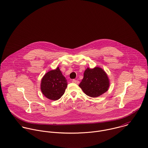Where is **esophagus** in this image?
<instances>
[{
    "label": "esophagus",
    "mask_w": 148,
    "mask_h": 148,
    "mask_svg": "<svg viewBox=\"0 0 148 148\" xmlns=\"http://www.w3.org/2000/svg\"><path fill=\"white\" fill-rule=\"evenodd\" d=\"M72 82H73V83H74L77 84L79 83V81H78V80H75V79L72 80Z\"/></svg>",
    "instance_id": "34e87169"
}]
</instances>
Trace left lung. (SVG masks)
<instances>
[{
    "label": "left lung",
    "mask_w": 148,
    "mask_h": 148,
    "mask_svg": "<svg viewBox=\"0 0 148 148\" xmlns=\"http://www.w3.org/2000/svg\"><path fill=\"white\" fill-rule=\"evenodd\" d=\"M79 86L88 97L97 98L108 91L110 80L106 72L101 68H87L84 77Z\"/></svg>",
    "instance_id": "1"
}]
</instances>
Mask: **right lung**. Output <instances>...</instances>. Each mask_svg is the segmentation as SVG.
Here are the masks:
<instances>
[{"label":"right lung","mask_w":148,"mask_h":148,"mask_svg":"<svg viewBox=\"0 0 148 148\" xmlns=\"http://www.w3.org/2000/svg\"><path fill=\"white\" fill-rule=\"evenodd\" d=\"M67 80L59 67L46 73L41 79V90L43 95L52 100H57L64 94Z\"/></svg>","instance_id":"add662e5"}]
</instances>
